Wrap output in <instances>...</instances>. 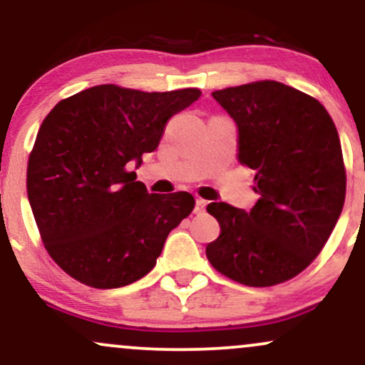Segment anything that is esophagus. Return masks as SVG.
I'll use <instances>...</instances> for the list:
<instances>
[{
  "instance_id": "34e87169",
  "label": "esophagus",
  "mask_w": 365,
  "mask_h": 365,
  "mask_svg": "<svg viewBox=\"0 0 365 365\" xmlns=\"http://www.w3.org/2000/svg\"><path fill=\"white\" fill-rule=\"evenodd\" d=\"M206 200L200 199V197H197L195 199V212H202L204 209H206Z\"/></svg>"
}]
</instances>
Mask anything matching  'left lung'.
I'll return each instance as SVG.
<instances>
[{
    "label": "left lung",
    "instance_id": "obj_1",
    "mask_svg": "<svg viewBox=\"0 0 365 365\" xmlns=\"http://www.w3.org/2000/svg\"><path fill=\"white\" fill-rule=\"evenodd\" d=\"M238 128V161L255 170L250 211L212 202L221 226L206 247L221 274L273 287L302 273L333 232L345 202L340 137L324 106L282 82L212 92Z\"/></svg>",
    "mask_w": 365,
    "mask_h": 365
}]
</instances>
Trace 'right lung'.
Returning a JSON list of instances; mask_svg holds the SVG:
<instances>
[{
    "instance_id": "obj_1",
    "label": "right lung",
    "mask_w": 365,
    "mask_h": 365,
    "mask_svg": "<svg viewBox=\"0 0 365 365\" xmlns=\"http://www.w3.org/2000/svg\"><path fill=\"white\" fill-rule=\"evenodd\" d=\"M199 89L142 92L104 83L49 111L27 166V195L53 261L92 288H120L156 266L195 206L188 192L149 194L132 166Z\"/></svg>"
}]
</instances>
